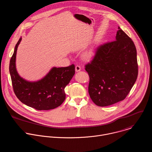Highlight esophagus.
Segmentation results:
<instances>
[{"instance_id": "1", "label": "esophagus", "mask_w": 152, "mask_h": 152, "mask_svg": "<svg viewBox=\"0 0 152 152\" xmlns=\"http://www.w3.org/2000/svg\"><path fill=\"white\" fill-rule=\"evenodd\" d=\"M80 70H81V67H80V66H78V65L76 66V67H75V71H76V72H79V71H80Z\"/></svg>"}]
</instances>
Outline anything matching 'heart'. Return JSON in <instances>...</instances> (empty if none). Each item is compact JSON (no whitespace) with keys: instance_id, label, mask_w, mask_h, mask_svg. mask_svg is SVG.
<instances>
[{"instance_id":"heart-1","label":"heart","mask_w":152,"mask_h":152,"mask_svg":"<svg viewBox=\"0 0 152 152\" xmlns=\"http://www.w3.org/2000/svg\"><path fill=\"white\" fill-rule=\"evenodd\" d=\"M92 56V53L91 52H88V53H86L84 54V58H86V59H88L89 58Z\"/></svg>"}]
</instances>
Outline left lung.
Returning <instances> with one entry per match:
<instances>
[{
	"label": "left lung",
	"instance_id": "left-lung-1",
	"mask_svg": "<svg viewBox=\"0 0 152 152\" xmlns=\"http://www.w3.org/2000/svg\"><path fill=\"white\" fill-rule=\"evenodd\" d=\"M116 40L99 46L85 65L92 102L104 107L124 100L138 76L137 50L132 39L118 27Z\"/></svg>",
	"mask_w": 152,
	"mask_h": 152
}]
</instances>
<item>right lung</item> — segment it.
Here are the masks:
<instances>
[{"label": "right lung", "mask_w": 152, "mask_h": 152, "mask_svg": "<svg viewBox=\"0 0 152 152\" xmlns=\"http://www.w3.org/2000/svg\"><path fill=\"white\" fill-rule=\"evenodd\" d=\"M20 38L10 63V73L13 89L17 97L24 104L38 110H48L60 106L65 100L64 88L75 73L72 64L66 67H53L41 80L28 82L21 77L15 66Z\"/></svg>", "instance_id": "add662e5"}]
</instances>
